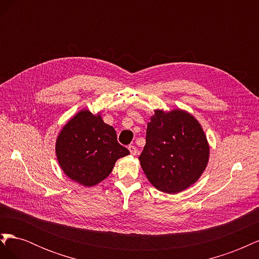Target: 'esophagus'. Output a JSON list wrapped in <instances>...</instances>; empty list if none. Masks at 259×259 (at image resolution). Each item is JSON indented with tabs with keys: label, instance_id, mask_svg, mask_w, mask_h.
Segmentation results:
<instances>
[{
	"label": "esophagus",
	"instance_id": "esophagus-1",
	"mask_svg": "<svg viewBox=\"0 0 259 259\" xmlns=\"http://www.w3.org/2000/svg\"><path fill=\"white\" fill-rule=\"evenodd\" d=\"M128 150L132 155H136L137 154V148L135 146H128Z\"/></svg>",
	"mask_w": 259,
	"mask_h": 259
}]
</instances>
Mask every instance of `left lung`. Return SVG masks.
I'll return each instance as SVG.
<instances>
[{
  "mask_svg": "<svg viewBox=\"0 0 259 259\" xmlns=\"http://www.w3.org/2000/svg\"><path fill=\"white\" fill-rule=\"evenodd\" d=\"M209 158V145L199 121L182 109L154 110L147 125L139 162L156 189L174 194L201 177Z\"/></svg>",
  "mask_w": 259,
  "mask_h": 259,
  "instance_id": "1",
  "label": "left lung"
}]
</instances>
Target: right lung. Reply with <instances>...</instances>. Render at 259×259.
Listing matches in <instances>:
<instances>
[{"label": "right lung", "mask_w": 259, "mask_h": 259, "mask_svg": "<svg viewBox=\"0 0 259 259\" xmlns=\"http://www.w3.org/2000/svg\"><path fill=\"white\" fill-rule=\"evenodd\" d=\"M61 169L77 184L93 187L111 173L117 159L130 154L116 140L115 130L100 113L81 110L61 128L56 139Z\"/></svg>", "instance_id": "1"}]
</instances>
